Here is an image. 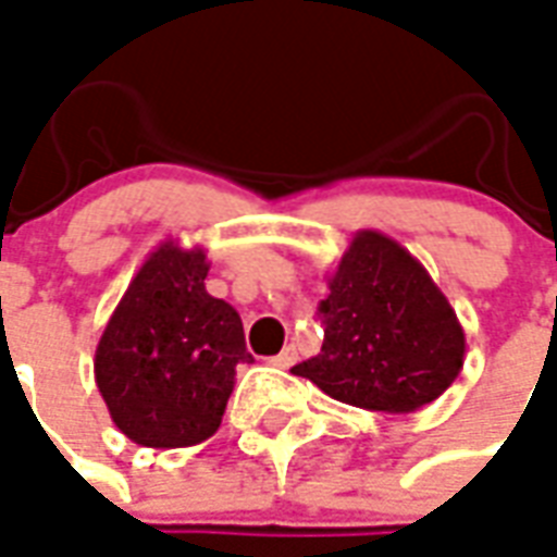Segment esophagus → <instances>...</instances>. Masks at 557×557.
Returning a JSON list of instances; mask_svg holds the SVG:
<instances>
[{
  "label": "esophagus",
  "instance_id": "obj_1",
  "mask_svg": "<svg viewBox=\"0 0 557 557\" xmlns=\"http://www.w3.org/2000/svg\"><path fill=\"white\" fill-rule=\"evenodd\" d=\"M295 360H298V354H295V348H283V351L277 354V357H271V366H274V369H292V366H295Z\"/></svg>",
  "mask_w": 557,
  "mask_h": 557
}]
</instances>
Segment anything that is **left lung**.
I'll list each match as a JSON object with an SVG mask.
<instances>
[{"label": "left lung", "mask_w": 557, "mask_h": 557, "mask_svg": "<svg viewBox=\"0 0 557 557\" xmlns=\"http://www.w3.org/2000/svg\"><path fill=\"white\" fill-rule=\"evenodd\" d=\"M321 354L298 362L336 401L413 413L446 393L463 369L467 333L425 265L395 238L360 230L327 277Z\"/></svg>", "instance_id": "left-lung-1"}]
</instances>
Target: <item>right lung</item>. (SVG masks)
Instances as JSON below:
<instances>
[{"label":"right lung","instance_id":"obj_1","mask_svg":"<svg viewBox=\"0 0 557 557\" xmlns=\"http://www.w3.org/2000/svg\"><path fill=\"white\" fill-rule=\"evenodd\" d=\"M203 247L174 238L144 259L97 345L94 377L111 422L147 448L215 434L245 348L238 312L206 292Z\"/></svg>","mask_w":557,"mask_h":557}]
</instances>
